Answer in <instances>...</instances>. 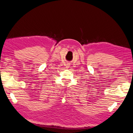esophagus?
Returning a JSON list of instances; mask_svg holds the SVG:
<instances>
[{"label":"esophagus","instance_id":"obj_1","mask_svg":"<svg viewBox=\"0 0 133 133\" xmlns=\"http://www.w3.org/2000/svg\"><path fill=\"white\" fill-rule=\"evenodd\" d=\"M67 67H69V64H67Z\"/></svg>","mask_w":133,"mask_h":133}]
</instances>
